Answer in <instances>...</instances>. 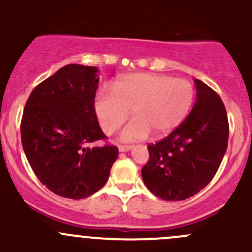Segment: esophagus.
<instances>
[{"label":"esophagus","instance_id":"34e87169","mask_svg":"<svg viewBox=\"0 0 252 252\" xmlns=\"http://www.w3.org/2000/svg\"><path fill=\"white\" fill-rule=\"evenodd\" d=\"M133 149V145H118V150L121 152L129 151V150Z\"/></svg>","mask_w":252,"mask_h":252}]
</instances>
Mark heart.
I'll return each mask as SVG.
<instances>
[{
	"mask_svg": "<svg viewBox=\"0 0 252 252\" xmlns=\"http://www.w3.org/2000/svg\"><path fill=\"white\" fill-rule=\"evenodd\" d=\"M194 100V89L185 79L151 73L124 75L113 91L101 90L95 112L106 134L118 130L133 111L135 117L124 128V140H142L150 133L164 136L187 117Z\"/></svg>",
	"mask_w": 252,
	"mask_h": 252,
	"instance_id": "b5f03b06",
	"label": "heart"
}]
</instances>
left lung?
<instances>
[{"mask_svg":"<svg viewBox=\"0 0 252 252\" xmlns=\"http://www.w3.org/2000/svg\"><path fill=\"white\" fill-rule=\"evenodd\" d=\"M196 101L180 126L147 145L149 161L141 177L147 189L167 201L189 199L217 173L228 146L227 111L215 90L195 79Z\"/></svg>","mask_w":252,"mask_h":252,"instance_id":"8db88e82","label":"left lung"}]
</instances>
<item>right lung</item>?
Segmentation results:
<instances>
[{
	"instance_id": "right-lung-1",
	"label": "right lung",
	"mask_w": 252,
	"mask_h": 252,
	"mask_svg": "<svg viewBox=\"0 0 252 252\" xmlns=\"http://www.w3.org/2000/svg\"><path fill=\"white\" fill-rule=\"evenodd\" d=\"M98 69L67 64L30 94L23 112L20 134L30 167L55 194L84 199L108 180L118 157L106 140L95 112Z\"/></svg>"
}]
</instances>
